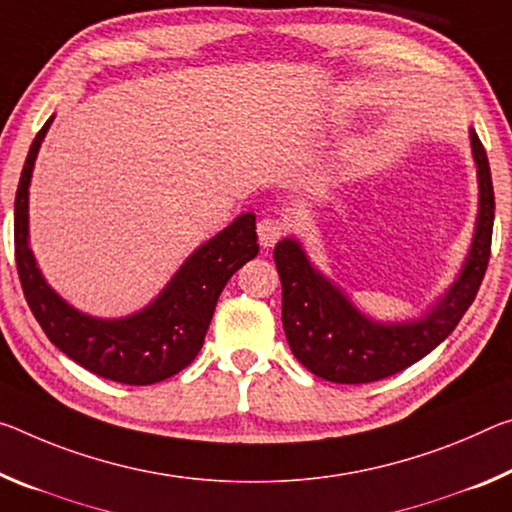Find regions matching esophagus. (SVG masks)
<instances>
[{
    "label": "esophagus",
    "mask_w": 512,
    "mask_h": 512,
    "mask_svg": "<svg viewBox=\"0 0 512 512\" xmlns=\"http://www.w3.org/2000/svg\"><path fill=\"white\" fill-rule=\"evenodd\" d=\"M282 234H285V223L278 221V218H262L257 223V237L262 248H273Z\"/></svg>",
    "instance_id": "obj_1"
}]
</instances>
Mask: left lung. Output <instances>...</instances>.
Wrapping results in <instances>:
<instances>
[{
    "instance_id": "left-lung-1",
    "label": "left lung",
    "mask_w": 512,
    "mask_h": 512,
    "mask_svg": "<svg viewBox=\"0 0 512 512\" xmlns=\"http://www.w3.org/2000/svg\"><path fill=\"white\" fill-rule=\"evenodd\" d=\"M469 145L478 182L474 237L456 280L417 319H371L342 287L316 269L296 237L275 243L273 259L282 282V326L291 353L314 376L342 385L394 376L442 344L474 303L490 259L494 191L488 154L474 129H469Z\"/></svg>"
}]
</instances>
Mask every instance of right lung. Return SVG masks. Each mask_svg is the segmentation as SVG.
<instances>
[{
  "label": "right lung",
  "mask_w": 512,
  "mask_h": 512,
  "mask_svg": "<svg viewBox=\"0 0 512 512\" xmlns=\"http://www.w3.org/2000/svg\"><path fill=\"white\" fill-rule=\"evenodd\" d=\"M52 120L31 143L15 193V264L24 298L50 342L97 376L123 385H152L175 376L200 353L227 280L259 253L255 214L237 216L200 243L143 310L118 319L81 312L50 287L29 246L31 175Z\"/></svg>",
  "instance_id": "right-lung-1"
}]
</instances>
